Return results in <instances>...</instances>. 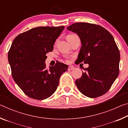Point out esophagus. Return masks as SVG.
I'll list each match as a JSON object with an SVG mask.
<instances>
[{
    "label": "esophagus",
    "instance_id": "esophagus-1",
    "mask_svg": "<svg viewBox=\"0 0 128 128\" xmlns=\"http://www.w3.org/2000/svg\"><path fill=\"white\" fill-rule=\"evenodd\" d=\"M74 66H68V69L69 70H73V69H74Z\"/></svg>",
    "mask_w": 128,
    "mask_h": 128
}]
</instances>
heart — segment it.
Masks as SVG:
<instances>
[{
    "label": "heart",
    "mask_w": 128,
    "mask_h": 128,
    "mask_svg": "<svg viewBox=\"0 0 128 128\" xmlns=\"http://www.w3.org/2000/svg\"><path fill=\"white\" fill-rule=\"evenodd\" d=\"M76 36H77L75 35V34H69V35L66 36V39H67V40H68V41H69L70 40H72L73 38H74Z\"/></svg>",
    "instance_id": "1"
}]
</instances>
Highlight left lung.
<instances>
[{"mask_svg": "<svg viewBox=\"0 0 128 128\" xmlns=\"http://www.w3.org/2000/svg\"><path fill=\"white\" fill-rule=\"evenodd\" d=\"M67 29L77 33L82 46L76 60L88 67L75 84L82 94L95 98L106 94L119 74L120 52L113 36L100 25L76 22Z\"/></svg>", "mask_w": 128, "mask_h": 128, "instance_id": "obj_1", "label": "left lung"}]
</instances>
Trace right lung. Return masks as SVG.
Returning <instances> with one entry per match:
<instances>
[{"label":"right lung","instance_id":"1","mask_svg":"<svg viewBox=\"0 0 128 128\" xmlns=\"http://www.w3.org/2000/svg\"><path fill=\"white\" fill-rule=\"evenodd\" d=\"M40 26L17 36L8 52V59L14 81L30 98L43 100L51 96L68 66L58 62L46 69V54L52 51L56 40L64 29Z\"/></svg>","mask_w":128,"mask_h":128}]
</instances>
